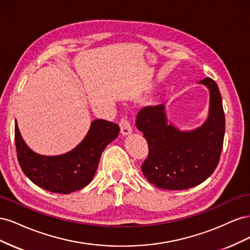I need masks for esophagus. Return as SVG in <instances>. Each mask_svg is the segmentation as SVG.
Instances as JSON below:
<instances>
[{"label":"esophagus","instance_id":"1","mask_svg":"<svg viewBox=\"0 0 250 250\" xmlns=\"http://www.w3.org/2000/svg\"><path fill=\"white\" fill-rule=\"evenodd\" d=\"M120 129H121V133H122L124 137H126V135H129L132 132L131 126H130L129 122H128L127 118H122L120 120Z\"/></svg>","mask_w":250,"mask_h":250}]
</instances>
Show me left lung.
<instances>
[{"label": "left lung", "mask_w": 250, "mask_h": 250, "mask_svg": "<svg viewBox=\"0 0 250 250\" xmlns=\"http://www.w3.org/2000/svg\"><path fill=\"white\" fill-rule=\"evenodd\" d=\"M209 90L208 117L200 127L181 131L168 123L165 105L146 106L137 127L147 140L149 153L142 172L150 184L166 190H186L208 178L220 160L225 132L222 98L210 78L199 81Z\"/></svg>", "instance_id": "obj_1"}]
</instances>
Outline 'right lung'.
<instances>
[{"label": "right lung", "instance_id": "1", "mask_svg": "<svg viewBox=\"0 0 250 250\" xmlns=\"http://www.w3.org/2000/svg\"><path fill=\"white\" fill-rule=\"evenodd\" d=\"M119 131L118 124L97 119L77 147L62 155L47 156L35 153L27 146L16 122L18 161L25 175L36 186L52 193L70 194L92 181L103 150L118 137Z\"/></svg>", "mask_w": 250, "mask_h": 250}]
</instances>
